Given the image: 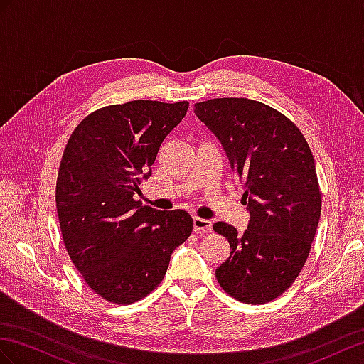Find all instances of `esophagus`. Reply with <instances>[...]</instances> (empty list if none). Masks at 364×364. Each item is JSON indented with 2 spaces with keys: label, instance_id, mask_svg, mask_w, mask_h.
Here are the masks:
<instances>
[{
  "label": "esophagus",
  "instance_id": "obj_1",
  "mask_svg": "<svg viewBox=\"0 0 364 364\" xmlns=\"http://www.w3.org/2000/svg\"><path fill=\"white\" fill-rule=\"evenodd\" d=\"M193 229L195 232H212V221L193 217Z\"/></svg>",
  "mask_w": 364,
  "mask_h": 364
}]
</instances>
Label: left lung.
I'll use <instances>...</instances> for the list:
<instances>
[{
	"label": "left lung",
	"instance_id": "8db88e82",
	"mask_svg": "<svg viewBox=\"0 0 364 364\" xmlns=\"http://www.w3.org/2000/svg\"><path fill=\"white\" fill-rule=\"evenodd\" d=\"M193 112L225 149L250 213L243 234L228 223L213 225L230 245L215 271L218 283L241 303L272 301L301 272L320 221L309 144L291 119L259 101L213 98Z\"/></svg>",
	"mask_w": 364,
	"mask_h": 364
}]
</instances>
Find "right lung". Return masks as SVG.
<instances>
[{
    "label": "right lung",
    "mask_w": 364,
    "mask_h": 364,
    "mask_svg": "<svg viewBox=\"0 0 364 364\" xmlns=\"http://www.w3.org/2000/svg\"><path fill=\"white\" fill-rule=\"evenodd\" d=\"M188 107L149 100L102 107L81 121L64 149L57 180L64 246L92 291L110 303L129 304L154 291L193 229L186 210L135 200Z\"/></svg>",
    "instance_id": "1"
}]
</instances>
